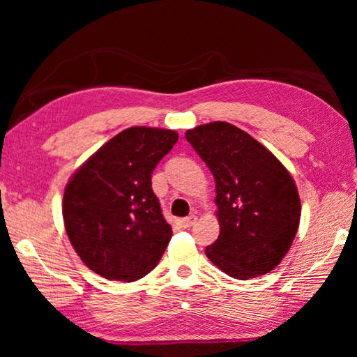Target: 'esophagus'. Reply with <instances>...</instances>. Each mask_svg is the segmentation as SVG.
<instances>
[{"label": "esophagus", "instance_id": "obj_1", "mask_svg": "<svg viewBox=\"0 0 357 357\" xmlns=\"http://www.w3.org/2000/svg\"><path fill=\"white\" fill-rule=\"evenodd\" d=\"M197 222V215H189V217H184V219H181V227L183 228H189V227H192L193 223Z\"/></svg>", "mask_w": 357, "mask_h": 357}]
</instances>
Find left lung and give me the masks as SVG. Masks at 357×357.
Listing matches in <instances>:
<instances>
[{
    "instance_id": "left-lung-1",
    "label": "left lung",
    "mask_w": 357,
    "mask_h": 357,
    "mask_svg": "<svg viewBox=\"0 0 357 357\" xmlns=\"http://www.w3.org/2000/svg\"><path fill=\"white\" fill-rule=\"evenodd\" d=\"M215 179L220 234L206 257L233 279L273 271L298 233L301 200L294 179L261 143L215 121L185 132Z\"/></svg>"
}]
</instances>
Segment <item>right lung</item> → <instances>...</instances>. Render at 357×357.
<instances>
[{
  "mask_svg": "<svg viewBox=\"0 0 357 357\" xmlns=\"http://www.w3.org/2000/svg\"><path fill=\"white\" fill-rule=\"evenodd\" d=\"M178 142L170 129L129 128L72 174L64 227L82 261L108 280L134 282L153 271L172 239L151 174Z\"/></svg>",
  "mask_w": 357,
  "mask_h": 357,
  "instance_id": "1",
  "label": "right lung"
}]
</instances>
